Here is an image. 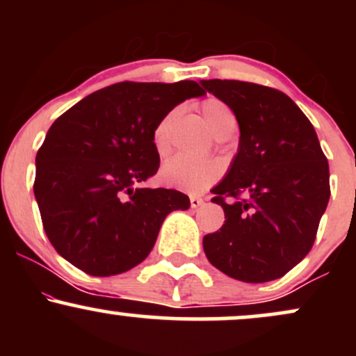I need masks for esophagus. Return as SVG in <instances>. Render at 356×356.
<instances>
[{
	"label": "esophagus",
	"mask_w": 356,
	"mask_h": 356,
	"mask_svg": "<svg viewBox=\"0 0 356 356\" xmlns=\"http://www.w3.org/2000/svg\"><path fill=\"white\" fill-rule=\"evenodd\" d=\"M204 206V199L197 197V195H191V207L192 209H197V207Z\"/></svg>",
	"instance_id": "34e87169"
}]
</instances>
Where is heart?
Masks as SVG:
<instances>
[{
	"label": "heart",
	"mask_w": 356,
	"mask_h": 356,
	"mask_svg": "<svg viewBox=\"0 0 356 356\" xmlns=\"http://www.w3.org/2000/svg\"><path fill=\"white\" fill-rule=\"evenodd\" d=\"M201 112L204 118H206L207 125L211 127L212 132L219 136L229 127L236 125L234 113L227 107L224 102L219 99H206L201 102ZM175 118V110L167 113L159 120L155 125L152 138L155 150L159 154H165L169 150V140H170V127ZM222 172V167L214 159H197L191 157V155L179 154L175 157L169 159L161 170V179L167 186L174 187V189H181L191 194H197L204 189L212 186Z\"/></svg>",
	"instance_id": "1"
}]
</instances>
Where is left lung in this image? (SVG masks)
Wrapping results in <instances>:
<instances>
[{
	"mask_svg": "<svg viewBox=\"0 0 356 356\" xmlns=\"http://www.w3.org/2000/svg\"><path fill=\"white\" fill-rule=\"evenodd\" d=\"M201 83L234 112L241 130L229 172L212 189L226 220L204 236V252L234 280H277L313 248L330 201L328 161L312 122L286 93L239 80Z\"/></svg>",
	"mask_w": 356,
	"mask_h": 356,
	"instance_id": "8db88e82",
	"label": "left lung"
}]
</instances>
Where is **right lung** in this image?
Instances as JSON below:
<instances>
[{
	"label": "right lung",
	"instance_id": "add662e5",
	"mask_svg": "<svg viewBox=\"0 0 356 356\" xmlns=\"http://www.w3.org/2000/svg\"><path fill=\"white\" fill-rule=\"evenodd\" d=\"M197 81H120L53 122L36 154L43 229L68 263L92 276L129 271L149 256L169 212L189 209L174 189H149L161 159L154 129L175 105L204 95Z\"/></svg>",
	"mask_w": 356,
	"mask_h": 356
}]
</instances>
